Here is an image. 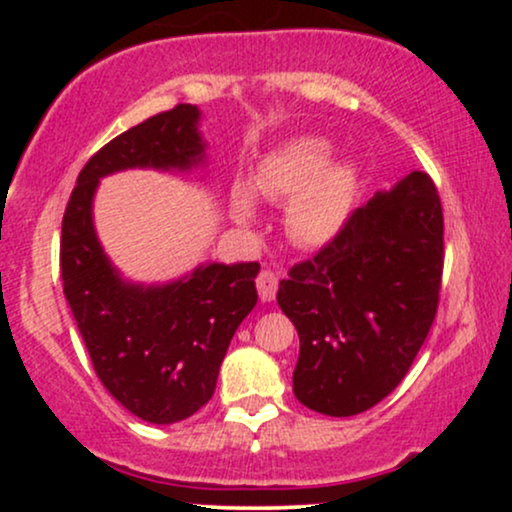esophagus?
I'll list each match as a JSON object with an SVG mask.
<instances>
[{
  "mask_svg": "<svg viewBox=\"0 0 512 512\" xmlns=\"http://www.w3.org/2000/svg\"><path fill=\"white\" fill-rule=\"evenodd\" d=\"M276 289H279V276H276L272 269H262V272L257 274V293H260L262 301H274Z\"/></svg>",
  "mask_w": 512,
  "mask_h": 512,
  "instance_id": "34e87169",
  "label": "esophagus"
}]
</instances>
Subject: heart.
<instances>
[{
	"instance_id": "1",
	"label": "heart",
	"mask_w": 512,
	"mask_h": 512,
	"mask_svg": "<svg viewBox=\"0 0 512 512\" xmlns=\"http://www.w3.org/2000/svg\"><path fill=\"white\" fill-rule=\"evenodd\" d=\"M330 146L303 137L281 146L257 168L252 190L267 199H291L286 226L293 240L317 245L337 233L349 211L356 173L349 163H325ZM236 214L248 219L250 199L236 195Z\"/></svg>"
}]
</instances>
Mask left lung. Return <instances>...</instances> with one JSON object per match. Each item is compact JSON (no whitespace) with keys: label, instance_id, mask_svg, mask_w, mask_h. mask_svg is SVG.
I'll use <instances>...</instances> for the list:
<instances>
[{"label":"left lung","instance_id":"1","mask_svg":"<svg viewBox=\"0 0 512 512\" xmlns=\"http://www.w3.org/2000/svg\"><path fill=\"white\" fill-rule=\"evenodd\" d=\"M443 207L414 170L346 216L334 236L279 284L296 325L298 402L354 416L390 395L436 320L443 281Z\"/></svg>","mask_w":512,"mask_h":512}]
</instances>
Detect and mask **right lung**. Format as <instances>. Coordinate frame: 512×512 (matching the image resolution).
Segmentation results:
<instances>
[{"instance_id": "1", "label": "right lung", "mask_w": 512, "mask_h": 512, "mask_svg": "<svg viewBox=\"0 0 512 512\" xmlns=\"http://www.w3.org/2000/svg\"><path fill=\"white\" fill-rule=\"evenodd\" d=\"M199 110L158 113L96 151L62 219V286L93 370L122 407L149 424H175L214 395L228 344L255 308L257 262L207 264L168 286H132L105 260L91 221L103 175L122 168H190L202 161Z\"/></svg>"}]
</instances>
